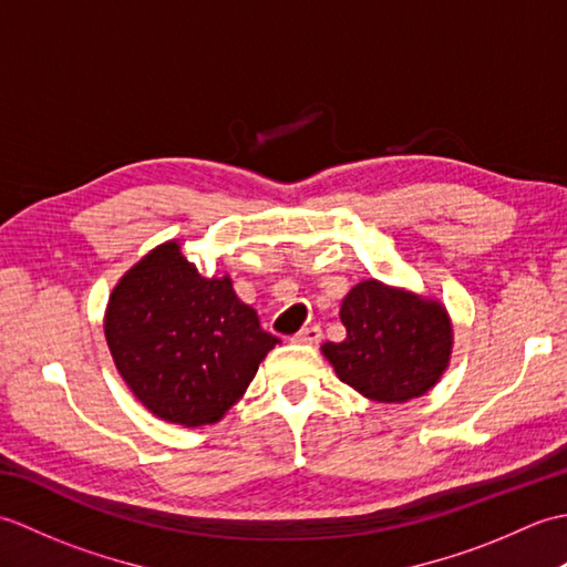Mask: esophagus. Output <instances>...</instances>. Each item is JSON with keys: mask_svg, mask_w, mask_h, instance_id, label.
<instances>
[{"mask_svg": "<svg viewBox=\"0 0 567 567\" xmlns=\"http://www.w3.org/2000/svg\"><path fill=\"white\" fill-rule=\"evenodd\" d=\"M295 341L299 343H319L321 341V327L319 323H309L302 331L295 336Z\"/></svg>", "mask_w": 567, "mask_h": 567, "instance_id": "34e87169", "label": "esophagus"}]
</instances>
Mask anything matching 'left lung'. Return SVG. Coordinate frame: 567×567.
I'll return each mask as SVG.
<instances>
[{
  "mask_svg": "<svg viewBox=\"0 0 567 567\" xmlns=\"http://www.w3.org/2000/svg\"><path fill=\"white\" fill-rule=\"evenodd\" d=\"M341 321L346 339L323 343L321 351L336 375L368 400H414L449 365L453 329L439 302L365 280L346 295Z\"/></svg>",
  "mask_w": 567,
  "mask_h": 567,
  "instance_id": "1",
  "label": "left lung"
}]
</instances>
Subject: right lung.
Here are the masks:
<instances>
[{"instance_id": "add662e5", "label": "right lung", "mask_w": 567, "mask_h": 567, "mask_svg": "<svg viewBox=\"0 0 567 567\" xmlns=\"http://www.w3.org/2000/svg\"><path fill=\"white\" fill-rule=\"evenodd\" d=\"M116 370L143 406L183 426L219 421L280 341L228 277H202L175 240L114 287L104 319Z\"/></svg>"}]
</instances>
